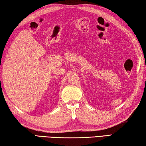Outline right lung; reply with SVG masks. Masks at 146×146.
<instances>
[{"mask_svg":"<svg viewBox=\"0 0 146 146\" xmlns=\"http://www.w3.org/2000/svg\"><path fill=\"white\" fill-rule=\"evenodd\" d=\"M0 79H1V78H0Z\"/></svg>","mask_w":146,"mask_h":146,"instance_id":"add662e5","label":"right lung"}]
</instances>
